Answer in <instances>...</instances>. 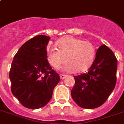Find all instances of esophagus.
<instances>
[{
	"instance_id": "obj_1",
	"label": "esophagus",
	"mask_w": 124,
	"mask_h": 124,
	"mask_svg": "<svg viewBox=\"0 0 124 124\" xmlns=\"http://www.w3.org/2000/svg\"><path fill=\"white\" fill-rule=\"evenodd\" d=\"M66 77V75H60V78H61V79H64Z\"/></svg>"
}]
</instances>
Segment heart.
I'll return each mask as SVG.
<instances>
[{"mask_svg": "<svg viewBox=\"0 0 124 124\" xmlns=\"http://www.w3.org/2000/svg\"><path fill=\"white\" fill-rule=\"evenodd\" d=\"M55 47L47 50L49 63L56 69L60 68L65 60L64 70L80 71L87 68L93 63L95 56V47L91 42L82 41L73 37H67L57 43Z\"/></svg>", "mask_w": 124, "mask_h": 124, "instance_id": "obj_1", "label": "heart"}]
</instances>
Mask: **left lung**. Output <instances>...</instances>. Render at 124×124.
Listing matches in <instances>:
<instances>
[{
    "instance_id": "left-lung-1",
    "label": "left lung",
    "mask_w": 124,
    "mask_h": 124,
    "mask_svg": "<svg viewBox=\"0 0 124 124\" xmlns=\"http://www.w3.org/2000/svg\"><path fill=\"white\" fill-rule=\"evenodd\" d=\"M117 60L105 45L98 48L95 60L88 71L74 76L72 99L81 108L93 109L105 103L116 85Z\"/></svg>"
}]
</instances>
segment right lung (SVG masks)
<instances>
[{
  "label": "right lung",
  "instance_id": "obj_1",
  "mask_svg": "<svg viewBox=\"0 0 124 124\" xmlns=\"http://www.w3.org/2000/svg\"><path fill=\"white\" fill-rule=\"evenodd\" d=\"M50 37L37 35L24 43L14 56L9 72L11 91L23 106L44 107L60 82L59 74L47 61L46 47Z\"/></svg>",
  "mask_w": 124,
  "mask_h": 124
}]
</instances>
